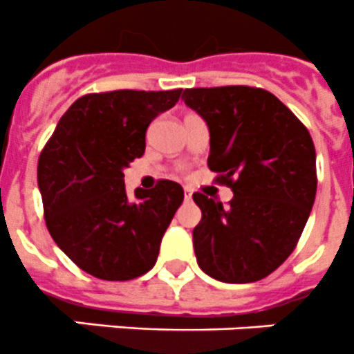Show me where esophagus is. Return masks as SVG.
<instances>
[{"instance_id": "34e87169", "label": "esophagus", "mask_w": 354, "mask_h": 354, "mask_svg": "<svg viewBox=\"0 0 354 354\" xmlns=\"http://www.w3.org/2000/svg\"><path fill=\"white\" fill-rule=\"evenodd\" d=\"M191 196H193V193H191V189H189V187H184V198H186L187 202H189V200H191Z\"/></svg>"}]
</instances>
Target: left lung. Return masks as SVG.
<instances>
[{"instance_id":"1","label":"left lung","mask_w":354,"mask_h":354,"mask_svg":"<svg viewBox=\"0 0 354 354\" xmlns=\"http://www.w3.org/2000/svg\"><path fill=\"white\" fill-rule=\"evenodd\" d=\"M210 133L209 168L232 187L230 207L194 193L200 268L221 283H254L286 261L316 198V149L306 126L259 87H194L183 93Z\"/></svg>"}]
</instances>
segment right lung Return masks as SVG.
Masks as SVG:
<instances>
[{
  "mask_svg": "<svg viewBox=\"0 0 354 354\" xmlns=\"http://www.w3.org/2000/svg\"><path fill=\"white\" fill-rule=\"evenodd\" d=\"M183 89L86 95L64 112L38 160L50 236L68 258L103 281H129L154 267L184 189L160 180L128 198L124 168L145 151V131Z\"/></svg>",
  "mask_w": 354,
  "mask_h": 354,
  "instance_id": "1",
  "label": "right lung"
}]
</instances>
